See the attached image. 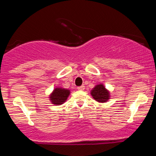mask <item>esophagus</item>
<instances>
[{
    "instance_id": "esophagus-1",
    "label": "esophagus",
    "mask_w": 156,
    "mask_h": 156,
    "mask_svg": "<svg viewBox=\"0 0 156 156\" xmlns=\"http://www.w3.org/2000/svg\"><path fill=\"white\" fill-rule=\"evenodd\" d=\"M84 89H85V87H84V86H80V87H78V90H84Z\"/></svg>"
}]
</instances>
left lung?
I'll use <instances>...</instances> for the list:
<instances>
[{"mask_svg":"<svg viewBox=\"0 0 156 156\" xmlns=\"http://www.w3.org/2000/svg\"><path fill=\"white\" fill-rule=\"evenodd\" d=\"M91 94L96 101L100 103H105L108 101L110 98L109 92L105 88L103 84H98L91 91Z\"/></svg>","mask_w":156,"mask_h":156,"instance_id":"1","label":"left lung"}]
</instances>
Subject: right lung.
I'll return each instance as SVG.
<instances>
[{"label":"right lung","instance_id":"right-lung-1","mask_svg":"<svg viewBox=\"0 0 156 156\" xmlns=\"http://www.w3.org/2000/svg\"><path fill=\"white\" fill-rule=\"evenodd\" d=\"M69 90L62 88H55L50 96L51 103L55 105H62L67 101L69 96Z\"/></svg>","mask_w":156,"mask_h":156}]
</instances>
